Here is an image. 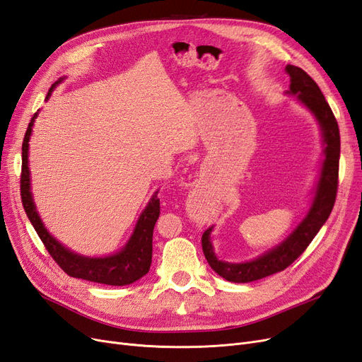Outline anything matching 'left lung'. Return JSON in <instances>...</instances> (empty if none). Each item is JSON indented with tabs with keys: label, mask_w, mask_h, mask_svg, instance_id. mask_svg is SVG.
<instances>
[{
	"label": "left lung",
	"mask_w": 362,
	"mask_h": 362,
	"mask_svg": "<svg viewBox=\"0 0 362 362\" xmlns=\"http://www.w3.org/2000/svg\"><path fill=\"white\" fill-rule=\"evenodd\" d=\"M286 72L290 75V95L298 100L315 116L320 125L325 141V158L320 178L311 208L298 228L282 243L269 249L264 255L247 262H226L217 259L210 242L213 226L202 234V250L210 267L229 282H252L286 270L310 246L315 234L329 217L338 190V164H339V129L329 104L325 100L320 87L303 69L287 64Z\"/></svg>",
	"instance_id": "1"
}]
</instances>
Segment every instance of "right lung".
Instances as JSON below:
<instances>
[{
    "instance_id": "right-lung-1",
    "label": "right lung",
    "mask_w": 362,
    "mask_h": 362,
    "mask_svg": "<svg viewBox=\"0 0 362 362\" xmlns=\"http://www.w3.org/2000/svg\"><path fill=\"white\" fill-rule=\"evenodd\" d=\"M63 78L54 83L47 95V100ZM37 113L31 117L28 128L25 131L23 141V170H21V199H23L24 210L30 218L33 228L36 229L43 246L47 247L52 259L57 262L60 269L68 273L72 278H80L86 281H92L105 286H128L134 281L145 276L149 272L152 262V233L157 218L160 216V199L157 198V192L152 196L148 206L140 214L136 223L134 233L128 240L124 249L115 255H108L104 258H90L74 254L68 247L59 243L43 226L40 217L36 211V205L33 202V196L30 192V170H28V141L31 136V128L35 124Z\"/></svg>"
}]
</instances>
